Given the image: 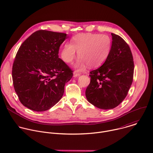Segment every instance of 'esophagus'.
<instances>
[{"label":"esophagus","mask_w":153,"mask_h":153,"mask_svg":"<svg viewBox=\"0 0 153 153\" xmlns=\"http://www.w3.org/2000/svg\"><path fill=\"white\" fill-rule=\"evenodd\" d=\"M80 73H79L78 71H77V70H76V71H74V73H73V76H74V77H77V76H79L80 75Z\"/></svg>","instance_id":"34e87169"}]
</instances>
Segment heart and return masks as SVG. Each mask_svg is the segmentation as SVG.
Segmentation results:
<instances>
[{"instance_id":"b5f03b06","label":"heart","mask_w":153,"mask_h":153,"mask_svg":"<svg viewBox=\"0 0 153 153\" xmlns=\"http://www.w3.org/2000/svg\"><path fill=\"white\" fill-rule=\"evenodd\" d=\"M112 48V40L106 35L98 33H79L73 36L70 44H66L61 52L62 59L67 64L71 63L76 58V50L80 59L76 64L79 69L86 65L98 67L108 59Z\"/></svg>"}]
</instances>
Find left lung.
<instances>
[{
    "mask_svg": "<svg viewBox=\"0 0 153 153\" xmlns=\"http://www.w3.org/2000/svg\"><path fill=\"white\" fill-rule=\"evenodd\" d=\"M112 48L109 57L100 68L91 71V82L85 95L95 107L111 109L126 97L132 84L134 61L128 44L119 35L111 33Z\"/></svg>",
    "mask_w": 153,
    "mask_h": 153,
    "instance_id": "8db88e82",
    "label": "left lung"
}]
</instances>
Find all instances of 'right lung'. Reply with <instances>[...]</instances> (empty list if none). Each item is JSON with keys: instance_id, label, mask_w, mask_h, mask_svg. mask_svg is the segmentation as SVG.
<instances>
[{"instance_id": "add662e5", "label": "right lung", "mask_w": 153, "mask_h": 153, "mask_svg": "<svg viewBox=\"0 0 153 153\" xmlns=\"http://www.w3.org/2000/svg\"><path fill=\"white\" fill-rule=\"evenodd\" d=\"M67 34L39 30L20 45L12 68L13 85L21 103L45 111L62 97L73 70L61 58L59 49Z\"/></svg>"}]
</instances>
